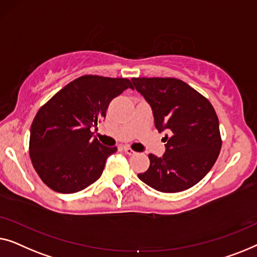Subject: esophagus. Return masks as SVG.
Returning <instances> with one entry per match:
<instances>
[{
	"mask_svg": "<svg viewBox=\"0 0 257 257\" xmlns=\"http://www.w3.org/2000/svg\"><path fill=\"white\" fill-rule=\"evenodd\" d=\"M123 151L127 155H129V156H132V155H135V151H134L133 149H130L129 147H123Z\"/></svg>",
	"mask_w": 257,
	"mask_h": 257,
	"instance_id": "obj_1",
	"label": "esophagus"
}]
</instances>
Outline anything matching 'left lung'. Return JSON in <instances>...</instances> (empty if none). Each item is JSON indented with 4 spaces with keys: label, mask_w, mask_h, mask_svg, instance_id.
Listing matches in <instances>:
<instances>
[{
    "label": "left lung",
    "mask_w": 257,
    "mask_h": 257,
    "mask_svg": "<svg viewBox=\"0 0 257 257\" xmlns=\"http://www.w3.org/2000/svg\"><path fill=\"white\" fill-rule=\"evenodd\" d=\"M134 87L153 109L155 127L166 130L163 157L150 154L139 178L164 193L182 192L207 175L221 149L219 120L211 102L175 78H133Z\"/></svg>",
    "instance_id": "8db88e82"
}]
</instances>
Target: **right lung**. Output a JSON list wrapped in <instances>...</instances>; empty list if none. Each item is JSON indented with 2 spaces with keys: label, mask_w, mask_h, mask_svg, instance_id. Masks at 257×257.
<instances>
[{
  "label": "right lung",
  "mask_w": 257,
  "mask_h": 257,
  "mask_svg": "<svg viewBox=\"0 0 257 257\" xmlns=\"http://www.w3.org/2000/svg\"><path fill=\"white\" fill-rule=\"evenodd\" d=\"M133 88L124 78L84 75L67 84L36 114L30 129L32 165L50 189L75 193L102 175L117 150L104 147L91 128L106 117L110 101Z\"/></svg>",
  "instance_id": "1"
}]
</instances>
